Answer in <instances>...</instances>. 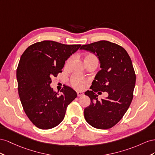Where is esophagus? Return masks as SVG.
<instances>
[{"label": "esophagus", "mask_w": 155, "mask_h": 155, "mask_svg": "<svg viewBox=\"0 0 155 155\" xmlns=\"http://www.w3.org/2000/svg\"><path fill=\"white\" fill-rule=\"evenodd\" d=\"M84 95V94L83 92H81V91H77V95L78 96H82Z\"/></svg>", "instance_id": "1"}]
</instances>
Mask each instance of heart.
Masks as SVG:
<instances>
[{
  "label": "heart",
  "mask_w": 155,
  "mask_h": 155,
  "mask_svg": "<svg viewBox=\"0 0 155 155\" xmlns=\"http://www.w3.org/2000/svg\"><path fill=\"white\" fill-rule=\"evenodd\" d=\"M90 59H94V60H97V57L94 54H88L86 56L85 60H90ZM73 60V57H70V58L66 61V66H68L71 61ZM70 82L71 84L74 87L77 88L78 90H82L86 86V84L88 82V80L87 78L81 77L80 75L78 74H74L73 76L71 77L70 79Z\"/></svg>",
  "instance_id": "obj_1"
}]
</instances>
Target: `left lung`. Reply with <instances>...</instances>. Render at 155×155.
<instances>
[{
  "instance_id": "obj_1",
  "label": "left lung",
  "mask_w": 155,
  "mask_h": 155,
  "mask_svg": "<svg viewBox=\"0 0 155 155\" xmlns=\"http://www.w3.org/2000/svg\"><path fill=\"white\" fill-rule=\"evenodd\" d=\"M81 49L94 53L101 69L85 92L90 106L84 110L86 121L99 129H110L121 120L133 98L136 74L129 55L125 48L108 41L83 45ZM107 92L109 96L99 101L96 93Z\"/></svg>"
}]
</instances>
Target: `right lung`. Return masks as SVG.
<instances>
[{
    "mask_svg": "<svg viewBox=\"0 0 155 155\" xmlns=\"http://www.w3.org/2000/svg\"><path fill=\"white\" fill-rule=\"evenodd\" d=\"M81 46L43 41L31 45L21 55L17 69L19 95L26 116L39 129L58 125L77 97L71 87L64 86L59 95L50 84L51 78L61 72L65 60Z\"/></svg>",
    "mask_w": 155,
    "mask_h": 155,
    "instance_id": "right-lung-1",
    "label": "right lung"
}]
</instances>
